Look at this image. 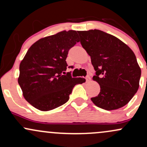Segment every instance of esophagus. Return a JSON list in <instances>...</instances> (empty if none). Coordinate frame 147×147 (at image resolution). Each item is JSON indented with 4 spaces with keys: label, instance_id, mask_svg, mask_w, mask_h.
<instances>
[{
    "label": "esophagus",
    "instance_id": "1",
    "mask_svg": "<svg viewBox=\"0 0 147 147\" xmlns=\"http://www.w3.org/2000/svg\"><path fill=\"white\" fill-rule=\"evenodd\" d=\"M86 82H89V81L90 80V77L89 75H87L86 77Z\"/></svg>",
    "mask_w": 147,
    "mask_h": 147
}]
</instances>
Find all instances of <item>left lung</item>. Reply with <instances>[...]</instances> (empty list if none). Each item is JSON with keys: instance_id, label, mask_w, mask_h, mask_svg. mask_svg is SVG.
<instances>
[{"instance_id": "left-lung-1", "label": "left lung", "mask_w": 147, "mask_h": 147, "mask_svg": "<svg viewBox=\"0 0 147 147\" xmlns=\"http://www.w3.org/2000/svg\"><path fill=\"white\" fill-rule=\"evenodd\" d=\"M78 34L96 71L92 79L100 86L99 95L92 97V102L107 111L125 106L137 92L141 76L134 52L117 37L101 30Z\"/></svg>"}]
</instances>
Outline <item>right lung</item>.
Returning a JSON list of instances; mask_svg holds the SVG:
<instances>
[{"label":"right lung","mask_w":147,"mask_h":147,"mask_svg":"<svg viewBox=\"0 0 147 147\" xmlns=\"http://www.w3.org/2000/svg\"><path fill=\"white\" fill-rule=\"evenodd\" d=\"M79 41L75 30L62 31L41 38L28 50L20 63L18 82L34 107L43 111L56 109L68 102L75 85L86 82L72 77L71 72L65 75L69 50Z\"/></svg>","instance_id":"right-lung-1"}]
</instances>
